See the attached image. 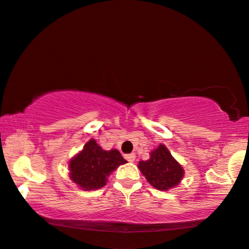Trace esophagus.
<instances>
[{"mask_svg":"<svg viewBox=\"0 0 249 249\" xmlns=\"http://www.w3.org/2000/svg\"><path fill=\"white\" fill-rule=\"evenodd\" d=\"M125 158H126V160L130 161V163H133V161L135 160V155L134 154L125 155Z\"/></svg>","mask_w":249,"mask_h":249,"instance_id":"obj_1","label":"esophagus"}]
</instances>
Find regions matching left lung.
<instances>
[{"instance_id":"1","label":"left lung","mask_w":249,"mask_h":249,"mask_svg":"<svg viewBox=\"0 0 249 249\" xmlns=\"http://www.w3.org/2000/svg\"><path fill=\"white\" fill-rule=\"evenodd\" d=\"M139 170L152 187L168 191L178 187L184 177L183 166L178 163L165 144H159L150 151L148 160H140Z\"/></svg>"}]
</instances>
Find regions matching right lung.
Segmentation results:
<instances>
[{
  "instance_id": "1",
  "label": "right lung",
  "mask_w": 249,
  "mask_h": 249,
  "mask_svg": "<svg viewBox=\"0 0 249 249\" xmlns=\"http://www.w3.org/2000/svg\"><path fill=\"white\" fill-rule=\"evenodd\" d=\"M125 163L127 161L117 149L105 150L91 139L69 160V178L82 190H97L106 185L109 175Z\"/></svg>"
}]
</instances>
